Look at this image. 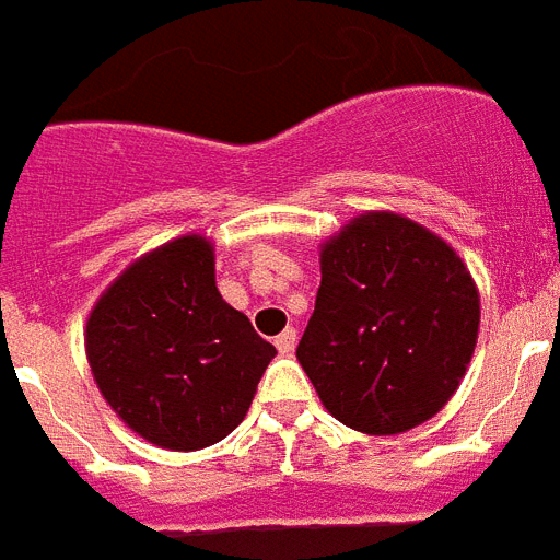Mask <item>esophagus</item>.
Returning <instances> with one entry per match:
<instances>
[{"mask_svg": "<svg viewBox=\"0 0 560 560\" xmlns=\"http://www.w3.org/2000/svg\"><path fill=\"white\" fill-rule=\"evenodd\" d=\"M276 348H279V353H290L295 348V330L293 327H288V330H281L279 336H276Z\"/></svg>", "mask_w": 560, "mask_h": 560, "instance_id": "esophagus-1", "label": "esophagus"}]
</instances>
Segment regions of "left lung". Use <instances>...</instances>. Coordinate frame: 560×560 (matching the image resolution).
<instances>
[{"label": "left lung", "mask_w": 560, "mask_h": 560, "mask_svg": "<svg viewBox=\"0 0 560 560\" xmlns=\"http://www.w3.org/2000/svg\"><path fill=\"white\" fill-rule=\"evenodd\" d=\"M480 299L445 241L368 212L322 249L316 311L295 357L336 420L399 434L448 402L471 362Z\"/></svg>", "instance_id": "left-lung-1"}]
</instances>
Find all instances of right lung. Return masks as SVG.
<instances>
[{
    "label": "right lung",
    "instance_id": "obj_1",
    "mask_svg": "<svg viewBox=\"0 0 560 560\" xmlns=\"http://www.w3.org/2000/svg\"><path fill=\"white\" fill-rule=\"evenodd\" d=\"M85 353L129 429L161 448L198 452L244 420L276 348L221 299L212 244L184 235L103 293Z\"/></svg>",
    "mask_w": 560,
    "mask_h": 560
}]
</instances>
